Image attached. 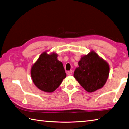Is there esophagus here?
Segmentation results:
<instances>
[{
	"label": "esophagus",
	"instance_id": "1",
	"mask_svg": "<svg viewBox=\"0 0 129 129\" xmlns=\"http://www.w3.org/2000/svg\"><path fill=\"white\" fill-rule=\"evenodd\" d=\"M67 75H72V74H73V71H67Z\"/></svg>",
	"mask_w": 129,
	"mask_h": 129
}]
</instances>
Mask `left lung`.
<instances>
[{
	"mask_svg": "<svg viewBox=\"0 0 129 129\" xmlns=\"http://www.w3.org/2000/svg\"><path fill=\"white\" fill-rule=\"evenodd\" d=\"M78 64L74 76L85 90L94 92L105 85L109 76V64L95 52L82 56Z\"/></svg>",
	"mask_w": 129,
	"mask_h": 129,
	"instance_id": "1",
	"label": "left lung"
}]
</instances>
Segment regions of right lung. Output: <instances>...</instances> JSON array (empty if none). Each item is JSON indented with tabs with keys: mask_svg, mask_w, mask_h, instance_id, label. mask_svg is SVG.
I'll return each instance as SVG.
<instances>
[{
	"mask_svg": "<svg viewBox=\"0 0 129 129\" xmlns=\"http://www.w3.org/2000/svg\"><path fill=\"white\" fill-rule=\"evenodd\" d=\"M55 53L41 54L31 69V76L38 88L46 92H52L59 86L66 78L62 63L57 59Z\"/></svg>",
	"mask_w": 129,
	"mask_h": 129,
	"instance_id": "add662e5",
	"label": "right lung"
}]
</instances>
